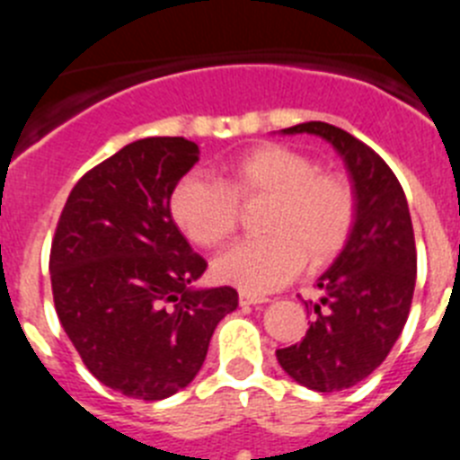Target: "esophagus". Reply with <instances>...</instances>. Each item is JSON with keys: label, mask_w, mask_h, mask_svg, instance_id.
<instances>
[{"label": "esophagus", "mask_w": 460, "mask_h": 460, "mask_svg": "<svg viewBox=\"0 0 460 460\" xmlns=\"http://www.w3.org/2000/svg\"><path fill=\"white\" fill-rule=\"evenodd\" d=\"M270 302L265 295H253V292H239V304L242 306H249V304H265Z\"/></svg>", "instance_id": "esophagus-1"}]
</instances>
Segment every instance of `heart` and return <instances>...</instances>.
Here are the masks:
<instances>
[{
    "mask_svg": "<svg viewBox=\"0 0 460 460\" xmlns=\"http://www.w3.org/2000/svg\"><path fill=\"white\" fill-rule=\"evenodd\" d=\"M262 202L258 233L214 262V276L243 292L276 290L304 265H329L350 239L357 195L348 177L318 170L286 145H258L217 165V181L184 177L170 193V217L186 239L218 249L237 233L239 207Z\"/></svg>",
    "mask_w": 460,
    "mask_h": 460,
    "instance_id": "1",
    "label": "heart"
}]
</instances>
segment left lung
<instances>
[{
	"mask_svg": "<svg viewBox=\"0 0 460 460\" xmlns=\"http://www.w3.org/2000/svg\"><path fill=\"white\" fill-rule=\"evenodd\" d=\"M283 133L324 137L343 156L357 195V221L332 270L306 336L276 350L283 371L315 392H341L380 367L408 320L417 249L403 186L380 154L339 126L306 121Z\"/></svg>",
	"mask_w": 460,
	"mask_h": 460,
	"instance_id": "8db88e82",
	"label": "left lung"
}]
</instances>
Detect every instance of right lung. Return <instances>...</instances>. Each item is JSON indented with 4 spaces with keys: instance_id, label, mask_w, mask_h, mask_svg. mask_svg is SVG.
Wrapping results in <instances>:
<instances>
[{
    "instance_id": "right-lung-1",
    "label": "right lung",
    "mask_w": 460,
    "mask_h": 460,
    "mask_svg": "<svg viewBox=\"0 0 460 460\" xmlns=\"http://www.w3.org/2000/svg\"><path fill=\"white\" fill-rule=\"evenodd\" d=\"M195 161L186 137L131 142L80 177L57 221V318L89 373L124 396L161 401L184 389L237 308L230 286L190 290L207 262L174 226L170 193Z\"/></svg>"
}]
</instances>
